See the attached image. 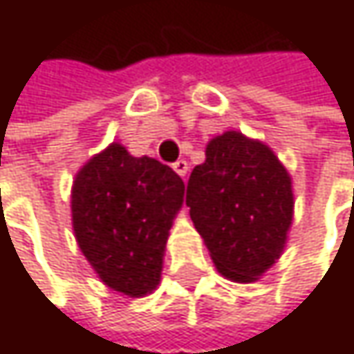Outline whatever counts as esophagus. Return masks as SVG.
I'll return each mask as SVG.
<instances>
[{
  "instance_id": "obj_1",
  "label": "esophagus",
  "mask_w": 354,
  "mask_h": 354,
  "mask_svg": "<svg viewBox=\"0 0 354 354\" xmlns=\"http://www.w3.org/2000/svg\"><path fill=\"white\" fill-rule=\"evenodd\" d=\"M172 168H174V172H176L178 176L186 178V174H188V162H186V160H178Z\"/></svg>"
}]
</instances>
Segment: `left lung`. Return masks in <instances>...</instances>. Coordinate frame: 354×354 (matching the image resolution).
<instances>
[{
  "label": "left lung",
  "mask_w": 354,
  "mask_h": 354,
  "mask_svg": "<svg viewBox=\"0 0 354 354\" xmlns=\"http://www.w3.org/2000/svg\"><path fill=\"white\" fill-rule=\"evenodd\" d=\"M186 205L219 272L250 283L283 252L293 219L291 178L264 143L227 131L192 170Z\"/></svg>",
  "instance_id": "left-lung-1"
}]
</instances>
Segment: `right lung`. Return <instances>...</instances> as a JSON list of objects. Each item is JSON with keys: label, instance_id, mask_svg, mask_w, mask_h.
<instances>
[{"label": "right lung", "instance_id": "add662e5", "mask_svg": "<svg viewBox=\"0 0 354 354\" xmlns=\"http://www.w3.org/2000/svg\"><path fill=\"white\" fill-rule=\"evenodd\" d=\"M184 182L153 158H133L112 143L73 182L77 244L110 289L141 297L160 283L172 219Z\"/></svg>", "mask_w": 354, "mask_h": 354}]
</instances>
